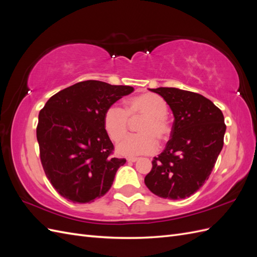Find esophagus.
Here are the masks:
<instances>
[{"instance_id": "esophagus-1", "label": "esophagus", "mask_w": 257, "mask_h": 257, "mask_svg": "<svg viewBox=\"0 0 257 257\" xmlns=\"http://www.w3.org/2000/svg\"><path fill=\"white\" fill-rule=\"evenodd\" d=\"M127 161H128V162H136V161H138V158L131 157V158H127Z\"/></svg>"}]
</instances>
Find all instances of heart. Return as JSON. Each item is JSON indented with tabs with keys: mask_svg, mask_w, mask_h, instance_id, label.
<instances>
[{
	"mask_svg": "<svg viewBox=\"0 0 257 257\" xmlns=\"http://www.w3.org/2000/svg\"><path fill=\"white\" fill-rule=\"evenodd\" d=\"M167 104L161 96L145 93L128 99L126 109L118 104L107 108L104 114V128L111 141L119 142L129 127V119L142 116L138 135L129 136L116 146V150L125 157L151 154L158 149V141L166 142L172 134V127L166 119Z\"/></svg>",
	"mask_w": 257,
	"mask_h": 257,
	"instance_id": "1",
	"label": "heart"
}]
</instances>
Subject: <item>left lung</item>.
<instances>
[{
    "mask_svg": "<svg viewBox=\"0 0 257 257\" xmlns=\"http://www.w3.org/2000/svg\"><path fill=\"white\" fill-rule=\"evenodd\" d=\"M172 108L175 121L169 141L145 178L147 188L162 198L183 199L203 186L223 148L226 125L222 111L195 92L150 89Z\"/></svg>",
    "mask_w": 257,
    "mask_h": 257,
    "instance_id": "1",
    "label": "left lung"
}]
</instances>
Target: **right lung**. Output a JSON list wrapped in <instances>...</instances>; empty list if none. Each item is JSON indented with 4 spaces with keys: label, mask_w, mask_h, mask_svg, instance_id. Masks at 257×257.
I'll return each instance as SVG.
<instances>
[{
    "label": "right lung",
    "mask_w": 257,
    "mask_h": 257,
    "mask_svg": "<svg viewBox=\"0 0 257 257\" xmlns=\"http://www.w3.org/2000/svg\"><path fill=\"white\" fill-rule=\"evenodd\" d=\"M134 91L130 85L87 80L51 96L38 114L36 137L46 177L61 196L85 204L109 191L125 159L104 128L108 107Z\"/></svg>",
    "instance_id": "1"
}]
</instances>
